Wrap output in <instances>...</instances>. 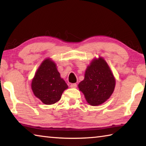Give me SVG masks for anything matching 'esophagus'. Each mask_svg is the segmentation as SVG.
I'll use <instances>...</instances> for the list:
<instances>
[{
	"label": "esophagus",
	"mask_w": 146,
	"mask_h": 146,
	"mask_svg": "<svg viewBox=\"0 0 146 146\" xmlns=\"http://www.w3.org/2000/svg\"><path fill=\"white\" fill-rule=\"evenodd\" d=\"M70 87L71 88H76L77 87V85L76 83H72V84L70 85Z\"/></svg>",
	"instance_id": "esophagus-1"
}]
</instances>
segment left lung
Returning a JSON list of instances; mask_svg holds the SVG:
<instances>
[{
	"mask_svg": "<svg viewBox=\"0 0 146 146\" xmlns=\"http://www.w3.org/2000/svg\"><path fill=\"white\" fill-rule=\"evenodd\" d=\"M115 80L103 58L94 60L86 68L85 78L78 88L85 95L86 100L93 106L104 103L113 92Z\"/></svg>",
	"mask_w": 146,
	"mask_h": 146,
	"instance_id": "left-lung-1",
	"label": "left lung"
}]
</instances>
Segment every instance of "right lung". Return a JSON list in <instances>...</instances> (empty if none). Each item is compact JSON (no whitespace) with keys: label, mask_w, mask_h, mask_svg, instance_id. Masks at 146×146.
I'll return each instance as SVG.
<instances>
[{"label":"right lung","mask_w":146,"mask_h":146,"mask_svg":"<svg viewBox=\"0 0 146 146\" xmlns=\"http://www.w3.org/2000/svg\"><path fill=\"white\" fill-rule=\"evenodd\" d=\"M31 87L34 94L43 104L51 105L60 100L68 85L60 77L54 62L46 59L37 70Z\"/></svg>","instance_id":"obj_1"}]
</instances>
